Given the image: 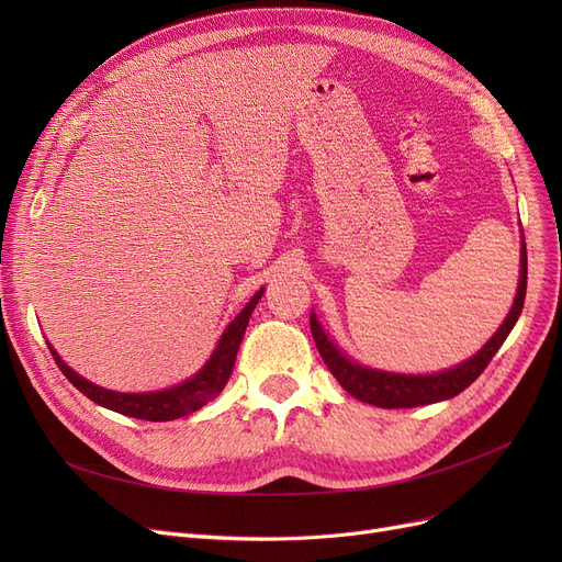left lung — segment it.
Masks as SVG:
<instances>
[{
  "label": "left lung",
  "instance_id": "obj_1",
  "mask_svg": "<svg viewBox=\"0 0 562 562\" xmlns=\"http://www.w3.org/2000/svg\"><path fill=\"white\" fill-rule=\"evenodd\" d=\"M525 288H527V250L525 241L520 246V281H518V291L512 312L506 314L504 323L499 330L487 339V345L471 356L469 361L459 363L450 370L436 372V375H398V372H384V370H372L361 363L351 361L349 356L339 351L328 335L323 333L321 323L316 314L310 316V326L316 349L321 353L323 363L328 366V370L335 375V380L342 384L351 396H356L363 403L378 405V407H415V405H429L438 401H448L479 380L481 372L487 368L492 361V356L497 353V349L504 345V339L508 333L514 330L516 321L522 312V302H525Z\"/></svg>",
  "mask_w": 562,
  "mask_h": 562
}]
</instances>
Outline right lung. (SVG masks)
I'll return each instance as SVG.
<instances>
[{"instance_id": "obj_1", "label": "right lung", "mask_w": 562, "mask_h": 562, "mask_svg": "<svg viewBox=\"0 0 562 562\" xmlns=\"http://www.w3.org/2000/svg\"><path fill=\"white\" fill-rule=\"evenodd\" d=\"M262 293H265V288H260V291L255 293L250 297V302L241 310V314L229 323L223 337H220V342L209 359V363L203 366L194 378H190L173 389L149 391V394H122V391H110V389H103V386H98L89 380H83L81 375H77L70 366H65V361L56 353L54 347L48 345V349H50V356L56 359L58 368L63 370V375L93 403L108 407V411L122 413L126 417H135V419H147V422L178 419V417H184L190 413H196L199 407L213 401L220 391L225 389V384L232 375L234 361H236V351H239V345H241L246 326H248V318L255 310V304H258V300L262 297Z\"/></svg>"}]
</instances>
